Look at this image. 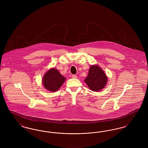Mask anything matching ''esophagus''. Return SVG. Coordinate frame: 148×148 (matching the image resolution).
<instances>
[{"instance_id":"esophagus-1","label":"esophagus","mask_w":148,"mask_h":148,"mask_svg":"<svg viewBox=\"0 0 148 148\" xmlns=\"http://www.w3.org/2000/svg\"><path fill=\"white\" fill-rule=\"evenodd\" d=\"M72 77H73V78H74V79H77V76L76 75L73 74V75H72Z\"/></svg>"}]
</instances>
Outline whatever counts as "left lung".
Listing matches in <instances>:
<instances>
[{
  "label": "left lung",
  "mask_w": 148,
  "mask_h": 148,
  "mask_svg": "<svg viewBox=\"0 0 148 148\" xmlns=\"http://www.w3.org/2000/svg\"><path fill=\"white\" fill-rule=\"evenodd\" d=\"M84 82L92 91L98 92L106 86L108 77L100 66L94 65L90 66Z\"/></svg>",
  "instance_id": "1"
}]
</instances>
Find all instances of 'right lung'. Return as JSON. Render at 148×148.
I'll use <instances>...</instances> for the list:
<instances>
[{"instance_id": "1", "label": "right lung", "mask_w": 148, "mask_h": 148, "mask_svg": "<svg viewBox=\"0 0 148 148\" xmlns=\"http://www.w3.org/2000/svg\"><path fill=\"white\" fill-rule=\"evenodd\" d=\"M65 79L57 69L51 68L44 74L42 77V84L47 90L56 92L63 85Z\"/></svg>"}]
</instances>
